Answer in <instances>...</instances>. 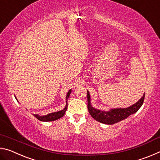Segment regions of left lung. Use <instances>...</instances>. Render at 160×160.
<instances>
[{
	"instance_id": "8db88e82",
	"label": "left lung",
	"mask_w": 160,
	"mask_h": 160,
	"mask_svg": "<svg viewBox=\"0 0 160 160\" xmlns=\"http://www.w3.org/2000/svg\"><path fill=\"white\" fill-rule=\"evenodd\" d=\"M144 99L145 93L138 101L131 107L127 108H114L108 111H103L95 109L92 106L90 94L88 90V108L90 114L96 121L107 125H112L136 113L142 105Z\"/></svg>"
}]
</instances>
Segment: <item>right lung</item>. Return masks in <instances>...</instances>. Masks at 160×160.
Wrapping results in <instances>:
<instances>
[{
  "label": "right lung",
  "mask_w": 160,
  "mask_h": 160,
  "mask_svg": "<svg viewBox=\"0 0 160 160\" xmlns=\"http://www.w3.org/2000/svg\"><path fill=\"white\" fill-rule=\"evenodd\" d=\"M72 92V89L71 90H70L68 92V93L66 94V106L63 108V109H62L61 111H58V112H53V113H48V114L47 115H44V116H39V114H33L34 116H35L38 120L41 121H46V122H48V121H56V120H58V119L61 118V117H63L64 116L65 113H66V110H67V108H68V99L69 97H70V94ZM16 98V97H15ZM17 101L18 100L17 99Z\"/></svg>",
  "instance_id": "add662e5"
}]
</instances>
